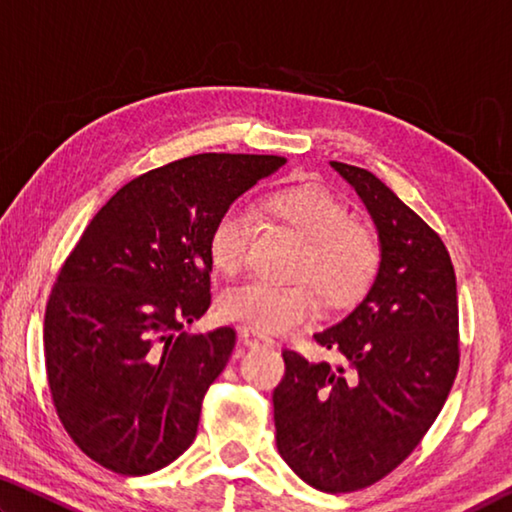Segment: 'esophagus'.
Segmentation results:
<instances>
[{
  "instance_id": "1",
  "label": "esophagus",
  "mask_w": 512,
  "mask_h": 512,
  "mask_svg": "<svg viewBox=\"0 0 512 512\" xmlns=\"http://www.w3.org/2000/svg\"><path fill=\"white\" fill-rule=\"evenodd\" d=\"M239 339L244 341V345H248V348H268V345L275 343L271 336L264 334L262 329H257L253 325L239 327Z\"/></svg>"
}]
</instances>
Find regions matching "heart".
Wrapping results in <instances>:
<instances>
[{
    "label": "heart",
    "mask_w": 512,
    "mask_h": 512,
    "mask_svg": "<svg viewBox=\"0 0 512 512\" xmlns=\"http://www.w3.org/2000/svg\"><path fill=\"white\" fill-rule=\"evenodd\" d=\"M266 212L302 241L296 273L311 277L329 302L350 305L368 291L381 259L379 241L366 225L350 221L348 207L334 194L318 185L289 187L268 198ZM250 237L253 214L241 205L228 207L212 225L207 241L216 271L237 273ZM314 284L248 280L221 293L219 311L223 318L266 332H287L316 316L320 300Z\"/></svg>",
    "instance_id": "obj_1"
}]
</instances>
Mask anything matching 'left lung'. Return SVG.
Segmentation results:
<instances>
[{"label":"left lung","instance_id":"obj_1","mask_svg":"<svg viewBox=\"0 0 512 512\" xmlns=\"http://www.w3.org/2000/svg\"><path fill=\"white\" fill-rule=\"evenodd\" d=\"M329 167L375 223L379 268L366 298L314 334L350 368L284 350L273 418L277 452L302 481L352 492L393 472L438 418L458 370V302L436 232L370 171Z\"/></svg>","mask_w":512,"mask_h":512}]
</instances>
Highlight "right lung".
I'll return each mask as SVG.
<instances>
[{"mask_svg": "<svg viewBox=\"0 0 512 512\" xmlns=\"http://www.w3.org/2000/svg\"><path fill=\"white\" fill-rule=\"evenodd\" d=\"M277 155L201 153L131 180L60 268L45 363L60 422L92 461L142 476L194 443L235 329L189 336L210 307L216 219L280 167Z\"/></svg>", "mask_w": 512, "mask_h": 512, "instance_id": "add662e5", "label": "right lung"}]
</instances>
